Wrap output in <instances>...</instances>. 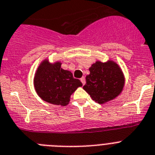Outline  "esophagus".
<instances>
[{"mask_svg": "<svg viewBox=\"0 0 155 155\" xmlns=\"http://www.w3.org/2000/svg\"><path fill=\"white\" fill-rule=\"evenodd\" d=\"M80 81L82 82V83H83V85H84L86 83V79L85 77H82L81 79H80Z\"/></svg>", "mask_w": 155, "mask_h": 155, "instance_id": "1", "label": "esophagus"}]
</instances>
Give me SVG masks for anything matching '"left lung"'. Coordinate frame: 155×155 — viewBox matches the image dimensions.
Returning <instances> with one entry per match:
<instances>
[{
  "label": "left lung",
  "mask_w": 155,
  "mask_h": 155,
  "mask_svg": "<svg viewBox=\"0 0 155 155\" xmlns=\"http://www.w3.org/2000/svg\"><path fill=\"white\" fill-rule=\"evenodd\" d=\"M83 89L93 100L103 104L114 100L122 93L125 86V76L115 61H97L89 68Z\"/></svg>",
  "instance_id": "8db88e82"
}]
</instances>
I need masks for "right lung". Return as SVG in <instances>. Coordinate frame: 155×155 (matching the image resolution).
Masks as SVG:
<instances>
[{
    "label": "right lung",
    "instance_id": "obj_1",
    "mask_svg": "<svg viewBox=\"0 0 155 155\" xmlns=\"http://www.w3.org/2000/svg\"><path fill=\"white\" fill-rule=\"evenodd\" d=\"M59 61L51 62L45 58L36 70L33 85L37 95L43 101L55 105L66 106L71 95L83 84L74 79L72 73L61 68Z\"/></svg>",
    "mask_w": 155,
    "mask_h": 155
}]
</instances>
